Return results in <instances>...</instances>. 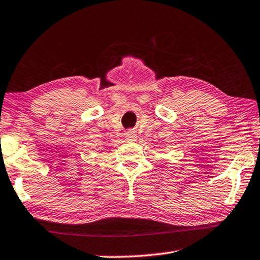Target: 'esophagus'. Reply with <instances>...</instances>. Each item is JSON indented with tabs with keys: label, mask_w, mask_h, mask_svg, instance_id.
I'll return each mask as SVG.
<instances>
[{
	"label": "esophagus",
	"mask_w": 260,
	"mask_h": 260,
	"mask_svg": "<svg viewBox=\"0 0 260 260\" xmlns=\"http://www.w3.org/2000/svg\"><path fill=\"white\" fill-rule=\"evenodd\" d=\"M125 138H126V141L133 142V141H135V139H137V134H135L134 131L129 129L125 133Z\"/></svg>",
	"instance_id": "1"
}]
</instances>
